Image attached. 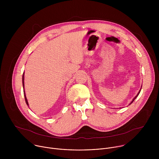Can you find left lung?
I'll list each match as a JSON object with an SVG mask.
<instances>
[{"instance_id": "obj_1", "label": "left lung", "mask_w": 159, "mask_h": 159, "mask_svg": "<svg viewBox=\"0 0 159 159\" xmlns=\"http://www.w3.org/2000/svg\"><path fill=\"white\" fill-rule=\"evenodd\" d=\"M140 90H141V89H140V91H139V93H138V94H137V96H136V97H134V99H133V101H131V103H130V104H131V103H132V102H133V101H134V99H136V98H137V96H139V94H140Z\"/></svg>"}]
</instances>
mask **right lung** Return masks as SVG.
<instances>
[{
  "instance_id": "obj_1",
  "label": "right lung",
  "mask_w": 159,
  "mask_h": 159,
  "mask_svg": "<svg viewBox=\"0 0 159 159\" xmlns=\"http://www.w3.org/2000/svg\"><path fill=\"white\" fill-rule=\"evenodd\" d=\"M24 75H25V73H23V74H22V85H23V90H24V95H25V101H26V103L27 104V105L28 106V101H27V99H26V94H25V84H24Z\"/></svg>"
}]
</instances>
